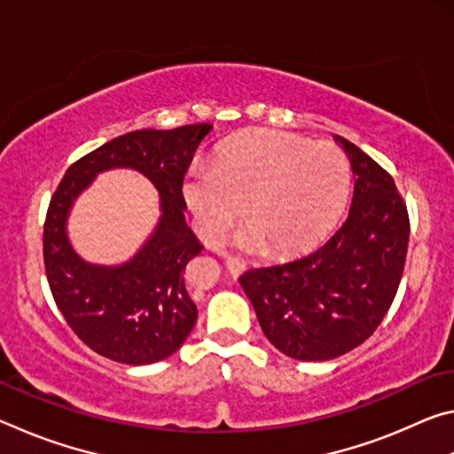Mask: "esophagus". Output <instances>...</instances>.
Returning <instances> with one entry per match:
<instances>
[{
    "instance_id": "34e87169",
    "label": "esophagus",
    "mask_w": 454,
    "mask_h": 454,
    "mask_svg": "<svg viewBox=\"0 0 454 454\" xmlns=\"http://www.w3.org/2000/svg\"><path fill=\"white\" fill-rule=\"evenodd\" d=\"M224 264L228 268V272L232 274L234 278H236V276H240L246 270V264L242 262V260H238V258H226Z\"/></svg>"
}]
</instances>
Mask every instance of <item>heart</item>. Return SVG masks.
I'll use <instances>...</instances> for the list:
<instances>
[{
	"mask_svg": "<svg viewBox=\"0 0 454 454\" xmlns=\"http://www.w3.org/2000/svg\"><path fill=\"white\" fill-rule=\"evenodd\" d=\"M352 188V168L338 145L258 129L226 142L214 166L194 164L184 198L206 240H218L234 222L236 244L294 254L322 240L340 220Z\"/></svg>",
	"mask_w": 454,
	"mask_h": 454,
	"instance_id": "heart-1",
	"label": "heart"
}]
</instances>
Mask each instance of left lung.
I'll list each match as a JSON object with an SVG mask.
<instances>
[{"label": "left lung", "mask_w": 454, "mask_h": 454, "mask_svg": "<svg viewBox=\"0 0 454 454\" xmlns=\"http://www.w3.org/2000/svg\"><path fill=\"white\" fill-rule=\"evenodd\" d=\"M334 140L356 176L348 218L309 254L240 276L272 347L309 363L347 355L374 333L409 248V214L395 180L352 142Z\"/></svg>", "instance_id": "1"}]
</instances>
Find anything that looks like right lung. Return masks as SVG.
<instances>
[{
  "mask_svg": "<svg viewBox=\"0 0 454 454\" xmlns=\"http://www.w3.org/2000/svg\"><path fill=\"white\" fill-rule=\"evenodd\" d=\"M210 132V124L136 129L90 152L59 182L43 226L45 274L66 322L98 355L132 366L160 363L194 328L198 309L186 292L184 270L204 246L186 224L182 182ZM118 167L153 182L160 196V218L126 263H88L73 248L67 220L74 200L97 176Z\"/></svg>",
  "mask_w": 454,
  "mask_h": 454,
  "instance_id": "right-lung-1",
  "label": "right lung"
}]
</instances>
